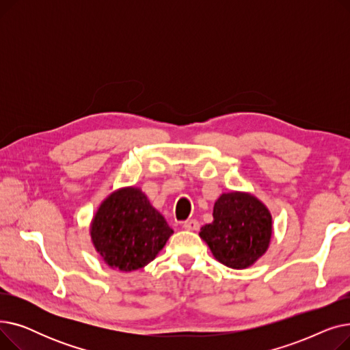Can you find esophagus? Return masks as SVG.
I'll return each instance as SVG.
<instances>
[{"label": "esophagus", "mask_w": 350, "mask_h": 350, "mask_svg": "<svg viewBox=\"0 0 350 350\" xmlns=\"http://www.w3.org/2000/svg\"><path fill=\"white\" fill-rule=\"evenodd\" d=\"M183 228L189 230V231H197L200 228V223L197 221V219L191 218V219H187V221L183 223Z\"/></svg>", "instance_id": "34e87169"}]
</instances>
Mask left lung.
<instances>
[{
    "mask_svg": "<svg viewBox=\"0 0 350 350\" xmlns=\"http://www.w3.org/2000/svg\"><path fill=\"white\" fill-rule=\"evenodd\" d=\"M213 223L201 227L200 237L215 260L244 269L261 258L272 235V217L261 201L247 193H224L215 201Z\"/></svg>",
    "mask_w": 350,
    "mask_h": 350,
    "instance_id": "obj_1",
    "label": "left lung"
}]
</instances>
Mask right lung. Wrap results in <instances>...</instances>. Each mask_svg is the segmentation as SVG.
<instances>
[{"label": "right lung", "mask_w": 350, "mask_h": 350, "mask_svg": "<svg viewBox=\"0 0 350 350\" xmlns=\"http://www.w3.org/2000/svg\"><path fill=\"white\" fill-rule=\"evenodd\" d=\"M172 234L164 217L135 187L110 194L90 226L92 243L103 261L124 272L153 261Z\"/></svg>", "instance_id": "right-lung-1"}]
</instances>
